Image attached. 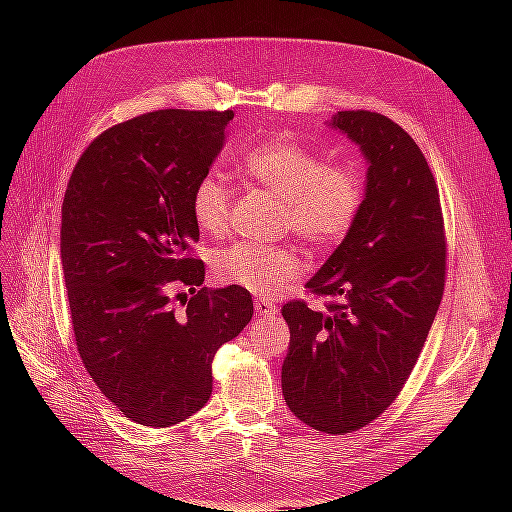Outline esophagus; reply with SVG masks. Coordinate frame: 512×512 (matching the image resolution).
<instances>
[{
    "label": "esophagus",
    "instance_id": "obj_1",
    "mask_svg": "<svg viewBox=\"0 0 512 512\" xmlns=\"http://www.w3.org/2000/svg\"><path fill=\"white\" fill-rule=\"evenodd\" d=\"M254 309H256V314L269 316V318L277 314V305L273 301H267V299H256L254 301Z\"/></svg>",
    "mask_w": 512,
    "mask_h": 512
}]
</instances>
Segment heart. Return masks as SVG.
Wrapping results in <instances>:
<instances>
[{
    "mask_svg": "<svg viewBox=\"0 0 512 512\" xmlns=\"http://www.w3.org/2000/svg\"><path fill=\"white\" fill-rule=\"evenodd\" d=\"M247 179L282 198V226L290 228L312 250H331L342 243L359 220L367 194L361 162H327L322 153L292 141H273L241 158ZM232 192L220 173L200 177L190 207L196 226L222 235L230 222ZM218 280L258 297H273L303 271L299 254L286 245L232 243L213 262Z\"/></svg>",
    "mask_w": 512,
    "mask_h": 512,
    "instance_id": "b5f03b06",
    "label": "heart"
}]
</instances>
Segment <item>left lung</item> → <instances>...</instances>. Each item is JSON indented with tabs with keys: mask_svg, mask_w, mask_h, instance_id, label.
I'll list each match as a JSON object with an SVG mask.
<instances>
[{
	"mask_svg": "<svg viewBox=\"0 0 512 512\" xmlns=\"http://www.w3.org/2000/svg\"><path fill=\"white\" fill-rule=\"evenodd\" d=\"M331 126L369 162L365 205L305 284L335 301L282 307V391L299 421L344 436L389 408L412 374L444 294L446 241L438 185L414 138L371 111H339Z\"/></svg>",
	"mask_w": 512,
	"mask_h": 512,
	"instance_id": "obj_1",
	"label": "left lung"
}]
</instances>
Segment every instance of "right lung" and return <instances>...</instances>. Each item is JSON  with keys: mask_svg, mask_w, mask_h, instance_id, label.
Masks as SVG:
<instances>
[{"mask_svg": "<svg viewBox=\"0 0 512 512\" xmlns=\"http://www.w3.org/2000/svg\"><path fill=\"white\" fill-rule=\"evenodd\" d=\"M232 111L166 108L104 130L76 162L61 205V269L76 348L98 389L147 427L203 408L211 363L252 320V294L203 288L190 198L224 145ZM193 297L184 312L169 292ZM179 297V294H177Z\"/></svg>", "mask_w": 512, "mask_h": 512, "instance_id": "obj_1", "label": "right lung"}]
</instances>
